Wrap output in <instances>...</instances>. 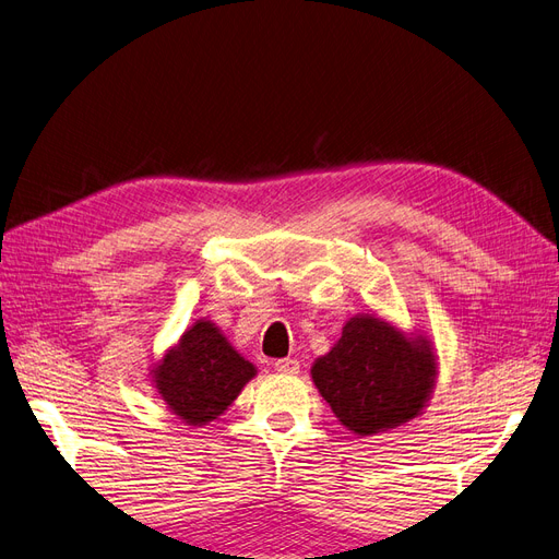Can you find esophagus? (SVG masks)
Returning a JSON list of instances; mask_svg holds the SVG:
<instances>
[{
    "label": "esophagus",
    "mask_w": 559,
    "mask_h": 559,
    "mask_svg": "<svg viewBox=\"0 0 559 559\" xmlns=\"http://www.w3.org/2000/svg\"><path fill=\"white\" fill-rule=\"evenodd\" d=\"M274 368L278 373H299V361L293 357H285V359H276Z\"/></svg>",
    "instance_id": "34e87169"
}]
</instances>
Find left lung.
<instances>
[{"label": "left lung", "instance_id": "8db88e82", "mask_svg": "<svg viewBox=\"0 0 559 559\" xmlns=\"http://www.w3.org/2000/svg\"><path fill=\"white\" fill-rule=\"evenodd\" d=\"M311 373L338 421L359 436L417 417L438 376L428 341H407L370 316L349 320Z\"/></svg>", "mask_w": 559, "mask_h": 559}]
</instances>
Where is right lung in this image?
<instances>
[{"label": "right lung", "mask_w": 559, "mask_h": 559, "mask_svg": "<svg viewBox=\"0 0 559 559\" xmlns=\"http://www.w3.org/2000/svg\"><path fill=\"white\" fill-rule=\"evenodd\" d=\"M158 394L189 426L214 421L255 376L212 322H195L154 370Z\"/></svg>", "instance_id": "right-lung-1"}]
</instances>
